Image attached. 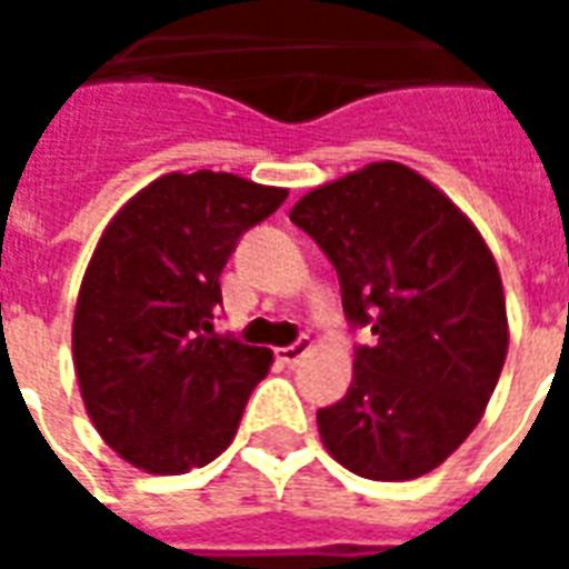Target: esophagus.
<instances>
[{"label":"esophagus","instance_id":"obj_1","mask_svg":"<svg viewBox=\"0 0 569 569\" xmlns=\"http://www.w3.org/2000/svg\"><path fill=\"white\" fill-rule=\"evenodd\" d=\"M308 350H310L308 341H298V345H292V347H280V350H277V359H280L283 366H296L298 359L305 357Z\"/></svg>","mask_w":569,"mask_h":569}]
</instances>
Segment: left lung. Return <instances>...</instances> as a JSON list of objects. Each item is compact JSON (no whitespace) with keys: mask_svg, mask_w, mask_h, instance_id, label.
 Returning <instances> with one entry per match:
<instances>
[{"mask_svg":"<svg viewBox=\"0 0 569 569\" xmlns=\"http://www.w3.org/2000/svg\"><path fill=\"white\" fill-rule=\"evenodd\" d=\"M332 259L353 326H371L341 402L317 411L326 451L375 481L451 457L500 381L509 320L500 268L472 219L406 163L317 186L289 210Z\"/></svg>","mask_w":569,"mask_h":569,"instance_id":"left-lung-1","label":"left lung"}]
</instances>
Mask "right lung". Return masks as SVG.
I'll list each match as a JSON object with an SVG mask.
<instances>
[{
    "instance_id": "right-lung-1",
    "label": "right lung",
    "mask_w": 569,
    "mask_h": 569,
    "mask_svg": "<svg viewBox=\"0 0 569 569\" xmlns=\"http://www.w3.org/2000/svg\"><path fill=\"white\" fill-rule=\"evenodd\" d=\"M286 188L234 173H163L112 216L81 277L72 362L112 451L151 476L216 460L237 436L268 347L212 332L224 261Z\"/></svg>"
}]
</instances>
